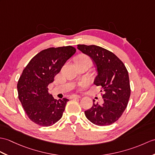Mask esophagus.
<instances>
[{
	"instance_id": "esophagus-1",
	"label": "esophagus",
	"mask_w": 155,
	"mask_h": 155,
	"mask_svg": "<svg viewBox=\"0 0 155 155\" xmlns=\"http://www.w3.org/2000/svg\"><path fill=\"white\" fill-rule=\"evenodd\" d=\"M71 98H81V96L80 95H72L71 96Z\"/></svg>"
}]
</instances>
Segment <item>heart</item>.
<instances>
[{
  "label": "heart",
  "mask_w": 155,
  "mask_h": 155,
  "mask_svg": "<svg viewBox=\"0 0 155 155\" xmlns=\"http://www.w3.org/2000/svg\"><path fill=\"white\" fill-rule=\"evenodd\" d=\"M79 58H82V59H88V58H87V57H85V56H81L80 57H79ZM84 84H86V82H84Z\"/></svg>",
  "instance_id": "heart-1"
}]
</instances>
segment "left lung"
Instances as JSON below:
<instances>
[{
  "label": "left lung",
  "instance_id": "8db88e82",
  "mask_svg": "<svg viewBox=\"0 0 155 155\" xmlns=\"http://www.w3.org/2000/svg\"><path fill=\"white\" fill-rule=\"evenodd\" d=\"M77 48L94 62L97 75L94 84L102 86L104 91V103L100 105L93 100V106L84 111L85 116L99 126L112 124L121 116L130 97L126 67L115 54L100 46L78 45Z\"/></svg>",
  "mask_w": 155,
  "mask_h": 155
}]
</instances>
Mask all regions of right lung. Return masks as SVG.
Segmentation results:
<instances>
[{"label": "right lung", "mask_w": 155, "mask_h": 155, "mask_svg": "<svg viewBox=\"0 0 155 155\" xmlns=\"http://www.w3.org/2000/svg\"><path fill=\"white\" fill-rule=\"evenodd\" d=\"M75 52L76 49L70 45L44 49L23 70L17 84L18 98L27 116L35 124L48 127L62 117L69 100L55 99L49 94L48 86Z\"/></svg>", "instance_id": "right-lung-1"}]
</instances>
